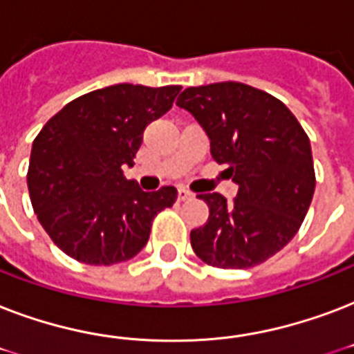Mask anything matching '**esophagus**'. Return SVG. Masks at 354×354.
I'll return each instance as SVG.
<instances>
[{
	"instance_id": "obj_1",
	"label": "esophagus",
	"mask_w": 354,
	"mask_h": 354,
	"mask_svg": "<svg viewBox=\"0 0 354 354\" xmlns=\"http://www.w3.org/2000/svg\"><path fill=\"white\" fill-rule=\"evenodd\" d=\"M191 196H193V193H191V191H187V189H183V187L178 189V200H180V202H183V200H189Z\"/></svg>"
}]
</instances>
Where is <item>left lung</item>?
<instances>
[{
	"label": "left lung",
	"instance_id": "left-lung-1",
	"mask_svg": "<svg viewBox=\"0 0 354 354\" xmlns=\"http://www.w3.org/2000/svg\"><path fill=\"white\" fill-rule=\"evenodd\" d=\"M176 104L194 115L211 141V156L239 185L233 202L202 193L209 207L191 232L194 253L209 266L252 268L283 250L313 202L310 141L288 108L242 82L187 88Z\"/></svg>",
	"mask_w": 354,
	"mask_h": 354
}]
</instances>
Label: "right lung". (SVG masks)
Listing matches in <instances>:
<instances>
[{"label": "right lung", "mask_w": 354, "mask_h": 354, "mask_svg": "<svg viewBox=\"0 0 354 354\" xmlns=\"http://www.w3.org/2000/svg\"><path fill=\"white\" fill-rule=\"evenodd\" d=\"M182 86L115 84L77 97L53 115L30 150V202L51 241L75 261L124 263L149 241L154 216L178 198L172 185L145 193L127 180L147 124L172 108Z\"/></svg>", "instance_id": "obj_1"}]
</instances>
